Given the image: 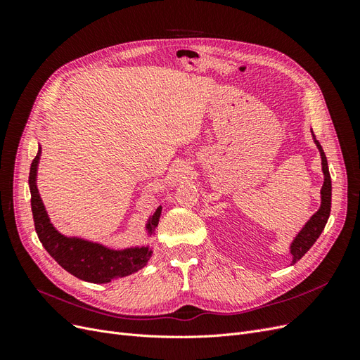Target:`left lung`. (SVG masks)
<instances>
[{
    "label": "left lung",
    "instance_id": "8db88e82",
    "mask_svg": "<svg viewBox=\"0 0 360 360\" xmlns=\"http://www.w3.org/2000/svg\"><path fill=\"white\" fill-rule=\"evenodd\" d=\"M311 135L314 139V144L317 146L320 151V158H321V171L324 176L323 186L320 191V209L315 212L309 221L303 225L302 230L296 234V237L292 238V242L290 243V255H291V264L297 263V261L308 252L311 246L317 242V238L323 233L326 224H328L329 214H330V204H332V181H330V174H329V167H328V159H326V155L323 151V147L315 138L312 129H311Z\"/></svg>",
    "mask_w": 360,
    "mask_h": 360
}]
</instances>
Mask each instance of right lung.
I'll list each match as a JSON object with an SVG mask.
<instances>
[{
	"mask_svg": "<svg viewBox=\"0 0 360 360\" xmlns=\"http://www.w3.org/2000/svg\"><path fill=\"white\" fill-rule=\"evenodd\" d=\"M40 156L41 146L39 144L37 155L30 168L28 184L36 233L49 255L69 274L82 281L91 282V284H108V282L129 276L146 267L151 254H153V246H150L148 243L141 246H129L124 249H114L84 237L66 236L53 226L37 188ZM160 213L162 205H159L148 216L146 222L147 237L155 236Z\"/></svg>",
	"mask_w": 360,
	"mask_h": 360,
	"instance_id": "add662e5",
	"label": "right lung"
}]
</instances>
